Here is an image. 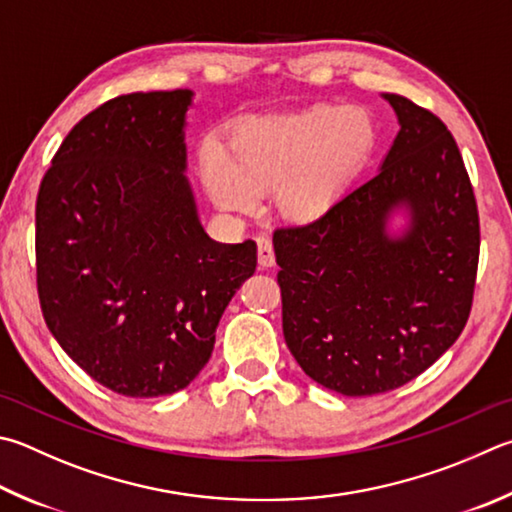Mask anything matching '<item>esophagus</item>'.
<instances>
[{
  "instance_id": "34e87169",
  "label": "esophagus",
  "mask_w": 512,
  "mask_h": 512,
  "mask_svg": "<svg viewBox=\"0 0 512 512\" xmlns=\"http://www.w3.org/2000/svg\"><path fill=\"white\" fill-rule=\"evenodd\" d=\"M257 262L262 268H271L275 264L273 244L268 237H257Z\"/></svg>"
}]
</instances>
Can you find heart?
Wrapping results in <instances>:
<instances>
[{"mask_svg": "<svg viewBox=\"0 0 512 512\" xmlns=\"http://www.w3.org/2000/svg\"><path fill=\"white\" fill-rule=\"evenodd\" d=\"M374 141V123L356 107L250 120L230 132L228 156L217 147L201 154V179L230 215H248L259 194L277 190V210L286 219L313 224L336 206Z\"/></svg>", "mask_w": 512, "mask_h": 512, "instance_id": "1", "label": "heart"}]
</instances>
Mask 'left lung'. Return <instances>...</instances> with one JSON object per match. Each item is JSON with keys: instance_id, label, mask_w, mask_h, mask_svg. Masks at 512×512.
Wrapping results in <instances>:
<instances>
[{"instance_id": "1", "label": "left lung", "mask_w": 512, "mask_h": 512, "mask_svg": "<svg viewBox=\"0 0 512 512\" xmlns=\"http://www.w3.org/2000/svg\"><path fill=\"white\" fill-rule=\"evenodd\" d=\"M401 132L380 172L322 219L273 232L282 329L304 374L342 396L410 383L461 336L479 264V212L448 127L385 94ZM405 207L411 226L386 232Z\"/></svg>"}]
</instances>
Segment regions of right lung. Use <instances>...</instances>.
<instances>
[{"instance_id":"right-lung-1","label":"right lung","mask_w":512,"mask_h":512,"mask_svg":"<svg viewBox=\"0 0 512 512\" xmlns=\"http://www.w3.org/2000/svg\"><path fill=\"white\" fill-rule=\"evenodd\" d=\"M190 89L127 94L64 138L35 203L46 327L96 383L132 398L188 387L215 349L255 241L219 244L185 179Z\"/></svg>"}]
</instances>
